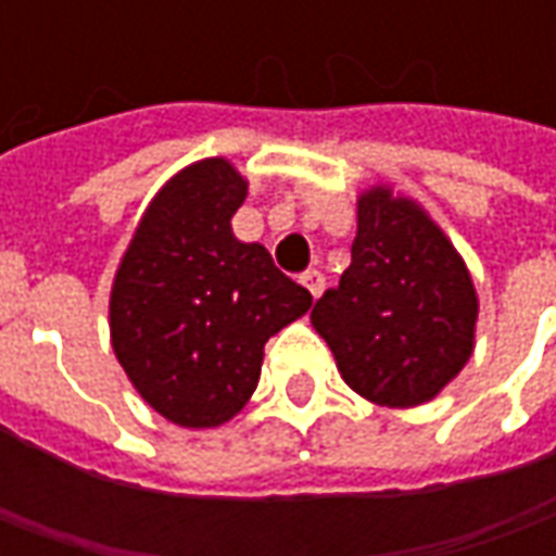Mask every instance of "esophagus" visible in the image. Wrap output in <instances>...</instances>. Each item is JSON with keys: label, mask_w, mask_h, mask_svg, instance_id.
I'll use <instances>...</instances> for the list:
<instances>
[{"label": "esophagus", "mask_w": 556, "mask_h": 556, "mask_svg": "<svg viewBox=\"0 0 556 556\" xmlns=\"http://www.w3.org/2000/svg\"><path fill=\"white\" fill-rule=\"evenodd\" d=\"M301 286L309 291L313 298H318V294L325 291V274H321V270H303Z\"/></svg>", "instance_id": "34e87169"}]
</instances>
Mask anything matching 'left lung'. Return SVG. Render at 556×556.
Here are the masks:
<instances>
[{
    "instance_id": "8db88e82",
    "label": "left lung",
    "mask_w": 556,
    "mask_h": 556,
    "mask_svg": "<svg viewBox=\"0 0 556 556\" xmlns=\"http://www.w3.org/2000/svg\"><path fill=\"white\" fill-rule=\"evenodd\" d=\"M477 315L465 258L422 205L363 190L349 270L309 315L342 381L384 408L431 402L470 361Z\"/></svg>"
}]
</instances>
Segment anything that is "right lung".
<instances>
[{
	"label": "right lung",
	"instance_id": "add662e5",
	"mask_svg": "<svg viewBox=\"0 0 556 556\" xmlns=\"http://www.w3.org/2000/svg\"><path fill=\"white\" fill-rule=\"evenodd\" d=\"M243 199L247 178L226 157L184 166L146 207L110 291L115 357L184 429L229 422L255 393L267 339L313 306L262 243L235 238Z\"/></svg>",
	"mask_w": 556,
	"mask_h": 556
}]
</instances>
